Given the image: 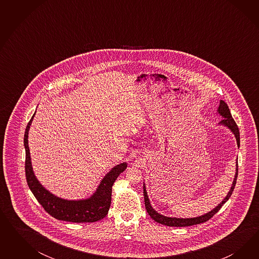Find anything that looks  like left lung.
I'll return each instance as SVG.
<instances>
[{
	"label": "left lung",
	"instance_id": "obj_1",
	"mask_svg": "<svg viewBox=\"0 0 259 259\" xmlns=\"http://www.w3.org/2000/svg\"><path fill=\"white\" fill-rule=\"evenodd\" d=\"M218 114L222 117V120L220 122V125L225 126L228 129L234 134L236 140L237 146L239 148L240 146V136H239V130L238 127L236 125L234 118L231 115L230 109L228 107L227 103L224 101H220V106L218 108ZM235 179L233 181V184L231 186L230 191L228 192L227 196L224 197V199L220 202L215 208H213L212 211L206 212L205 214L196 217V218H190V219H180V218H171V217H166L159 212H157L150 203L149 197L147 195V191L145 184H143V196H144V202H145V208L146 211L149 213L150 217L155 220L157 223H160L165 226H170V227H187V226H192V225H196V224H200L206 222L207 220H210L212 218L217 212H219L220 208L222 207V205L227 201L228 199L231 197L233 191L235 189V183H236V179H237V172H238V164H237V160L235 162Z\"/></svg>",
	"mask_w": 259,
	"mask_h": 259
}]
</instances>
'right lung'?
Wrapping results in <instances>:
<instances>
[{
  "instance_id": "1",
  "label": "right lung",
  "mask_w": 259,
  "mask_h": 259,
  "mask_svg": "<svg viewBox=\"0 0 259 259\" xmlns=\"http://www.w3.org/2000/svg\"><path fill=\"white\" fill-rule=\"evenodd\" d=\"M26 126L24 132V145L25 148V176L28 187L39 203L50 215L56 220L75 223L96 222L106 217L109 211L112 196V186L118 176L127 168V162L114 166L102 179L94 194L88 198L68 200L55 196L45 188L37 180L33 168L28 147V132L32 120Z\"/></svg>"
}]
</instances>
